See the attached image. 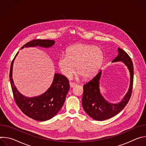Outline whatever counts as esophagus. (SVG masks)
I'll return each instance as SVG.
<instances>
[{
  "label": "esophagus",
  "instance_id": "obj_1",
  "mask_svg": "<svg viewBox=\"0 0 146 146\" xmlns=\"http://www.w3.org/2000/svg\"><path fill=\"white\" fill-rule=\"evenodd\" d=\"M69 84H70V87H71V88L74 87H75V86H76V85H77V84H76V83L73 82H70Z\"/></svg>",
  "mask_w": 146,
  "mask_h": 146
}]
</instances>
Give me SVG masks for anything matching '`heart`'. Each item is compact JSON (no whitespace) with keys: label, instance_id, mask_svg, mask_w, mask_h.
I'll list each match as a JSON object with an SVG mask.
<instances>
[{"label":"heart","instance_id":"b5f03b06","mask_svg":"<svg viewBox=\"0 0 146 146\" xmlns=\"http://www.w3.org/2000/svg\"><path fill=\"white\" fill-rule=\"evenodd\" d=\"M104 60L103 52L100 48L93 45L80 43L69 47L65 56L59 57L58 62L59 68L68 78L75 72L83 78L94 76L102 66Z\"/></svg>","mask_w":146,"mask_h":146}]
</instances>
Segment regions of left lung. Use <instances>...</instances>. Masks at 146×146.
Wrapping results in <instances>:
<instances>
[{
    "label": "left lung",
    "mask_w": 146,
    "mask_h": 146,
    "mask_svg": "<svg viewBox=\"0 0 146 146\" xmlns=\"http://www.w3.org/2000/svg\"><path fill=\"white\" fill-rule=\"evenodd\" d=\"M118 54L113 62L122 61L128 66L131 75L129 90L122 100L118 104L110 103L101 95L99 91L101 71L83 86L82 107L91 118L97 121L105 120L117 115L127 105L132 95L133 82V62L129 55L124 50L118 48Z\"/></svg>",
    "instance_id": "8db88e82"
}]
</instances>
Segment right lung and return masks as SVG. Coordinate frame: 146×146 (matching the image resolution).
<instances>
[{"instance_id": "add662e5", "label": "right lung", "mask_w": 146, "mask_h": 146, "mask_svg": "<svg viewBox=\"0 0 146 146\" xmlns=\"http://www.w3.org/2000/svg\"><path fill=\"white\" fill-rule=\"evenodd\" d=\"M54 44V40L36 39L27 43L21 49L37 46L48 48ZM14 58L10 66V81L17 105L23 113L35 120L44 121L52 118L60 110L65 102L70 87L68 79L63 75L56 73L51 87L46 92L36 97H25L19 92L14 84L12 70Z\"/></svg>"}]
</instances>
